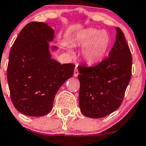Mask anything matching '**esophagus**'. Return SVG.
I'll use <instances>...</instances> for the list:
<instances>
[{"instance_id": "obj_1", "label": "esophagus", "mask_w": 146, "mask_h": 146, "mask_svg": "<svg viewBox=\"0 0 146 146\" xmlns=\"http://www.w3.org/2000/svg\"><path fill=\"white\" fill-rule=\"evenodd\" d=\"M79 74V72H78V70L77 68H76L74 70V73H73V76H75V77H77L78 76Z\"/></svg>"}]
</instances>
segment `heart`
I'll use <instances>...</instances> for the list:
<instances>
[{"label": "heart", "instance_id": "1", "mask_svg": "<svg viewBox=\"0 0 146 146\" xmlns=\"http://www.w3.org/2000/svg\"><path fill=\"white\" fill-rule=\"evenodd\" d=\"M73 40L75 44L86 46L83 49V56L89 63L100 61L111 44V38L107 33L93 28L80 31L76 34Z\"/></svg>", "mask_w": 146, "mask_h": 146}]
</instances>
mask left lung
<instances>
[{
	"mask_svg": "<svg viewBox=\"0 0 146 146\" xmlns=\"http://www.w3.org/2000/svg\"><path fill=\"white\" fill-rule=\"evenodd\" d=\"M79 106L86 117L100 118L115 111L123 100L132 73V56L125 35L116 28L115 43L93 66H78Z\"/></svg>",
	"mask_w": 146,
	"mask_h": 146,
	"instance_id": "obj_1",
	"label": "left lung"
}]
</instances>
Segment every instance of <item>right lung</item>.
Wrapping results in <instances>:
<instances>
[{
	"label": "right lung",
	"mask_w": 146,
	"mask_h": 146,
	"mask_svg": "<svg viewBox=\"0 0 146 146\" xmlns=\"http://www.w3.org/2000/svg\"><path fill=\"white\" fill-rule=\"evenodd\" d=\"M53 37L54 31L46 23L31 22L10 51L7 80L11 100L17 111L28 116L48 113L58 89L73 75L74 64L61 65L50 58L48 41Z\"/></svg>",
	"instance_id": "1"
}]
</instances>
